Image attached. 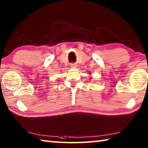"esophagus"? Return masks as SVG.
<instances>
[{
	"label": "esophagus",
	"instance_id": "1",
	"mask_svg": "<svg viewBox=\"0 0 148 148\" xmlns=\"http://www.w3.org/2000/svg\"><path fill=\"white\" fill-rule=\"evenodd\" d=\"M71 67H72V68H76V67H77V65H75V64H72V65H71Z\"/></svg>",
	"mask_w": 148,
	"mask_h": 148
}]
</instances>
